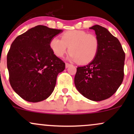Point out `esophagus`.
Masks as SVG:
<instances>
[{"mask_svg":"<svg viewBox=\"0 0 134 134\" xmlns=\"http://www.w3.org/2000/svg\"><path fill=\"white\" fill-rule=\"evenodd\" d=\"M71 65V64H69V63H65V67L66 68H67V67H69V66Z\"/></svg>","mask_w":134,"mask_h":134,"instance_id":"obj_1","label":"esophagus"}]
</instances>
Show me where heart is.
Masks as SVG:
<instances>
[{"mask_svg":"<svg viewBox=\"0 0 134 134\" xmlns=\"http://www.w3.org/2000/svg\"><path fill=\"white\" fill-rule=\"evenodd\" d=\"M50 47L58 57H62L69 48V59L87 64L92 62L98 54L99 40L94 34L82 30H69L62 34L61 39L52 38Z\"/></svg>","mask_w":134,"mask_h":134,"instance_id":"b5f03b06","label":"heart"}]
</instances>
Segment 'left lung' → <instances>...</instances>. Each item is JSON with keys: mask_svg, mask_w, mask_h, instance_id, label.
<instances>
[{"mask_svg": "<svg viewBox=\"0 0 134 134\" xmlns=\"http://www.w3.org/2000/svg\"><path fill=\"white\" fill-rule=\"evenodd\" d=\"M90 29L99 38V51L90 64L77 68L74 83L84 97L99 101L110 98L122 83L125 54L119 40L107 29L99 25Z\"/></svg>", "mask_w": 134, "mask_h": 134, "instance_id": "8db88e82", "label": "left lung"}]
</instances>
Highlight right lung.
<instances>
[{
	"label": "right lung",
	"instance_id": "add662e5",
	"mask_svg": "<svg viewBox=\"0 0 134 134\" xmlns=\"http://www.w3.org/2000/svg\"><path fill=\"white\" fill-rule=\"evenodd\" d=\"M61 32L38 25L18 36L11 44L7 56L9 82L24 100H44L54 90L57 77L65 64L52 52L50 41Z\"/></svg>",
	"mask_w": 134,
	"mask_h": 134
}]
</instances>
